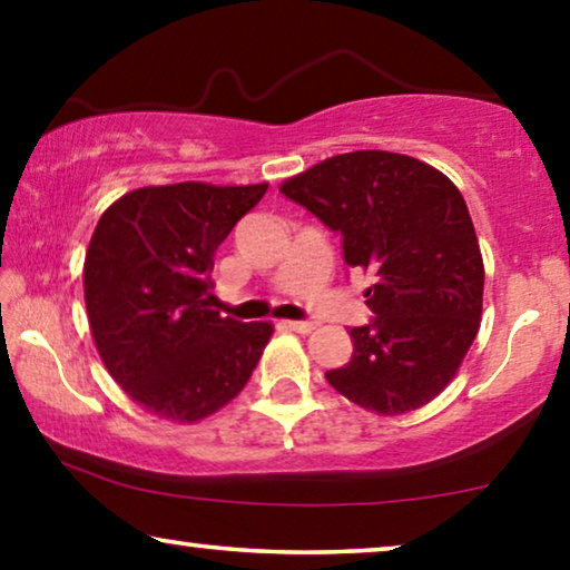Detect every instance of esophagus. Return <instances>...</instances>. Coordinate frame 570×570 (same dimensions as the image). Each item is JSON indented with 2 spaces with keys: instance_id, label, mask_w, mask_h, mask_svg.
<instances>
[{
  "instance_id": "1",
  "label": "esophagus",
  "mask_w": 570,
  "mask_h": 570,
  "mask_svg": "<svg viewBox=\"0 0 570 570\" xmlns=\"http://www.w3.org/2000/svg\"><path fill=\"white\" fill-rule=\"evenodd\" d=\"M283 326H285V330L298 332V334H308V332L316 330L314 322H283Z\"/></svg>"
}]
</instances>
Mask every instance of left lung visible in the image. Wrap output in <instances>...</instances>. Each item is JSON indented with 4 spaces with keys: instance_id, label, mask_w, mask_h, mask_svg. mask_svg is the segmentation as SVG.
I'll list each match as a JSON object with an SVG mask.
<instances>
[{
    "instance_id": "obj_1",
    "label": "left lung",
    "mask_w": 570,
    "mask_h": 570,
    "mask_svg": "<svg viewBox=\"0 0 570 570\" xmlns=\"http://www.w3.org/2000/svg\"><path fill=\"white\" fill-rule=\"evenodd\" d=\"M279 191L342 233L350 267L371 272L376 322L353 326V357L326 381L357 407L392 417L433 402L456 376L482 318L478 233L449 176L410 155L326 158Z\"/></svg>"
}]
</instances>
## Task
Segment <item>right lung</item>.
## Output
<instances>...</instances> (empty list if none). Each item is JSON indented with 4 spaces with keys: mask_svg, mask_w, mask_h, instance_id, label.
Here are the masks:
<instances>
[{
    "mask_svg": "<svg viewBox=\"0 0 570 570\" xmlns=\"http://www.w3.org/2000/svg\"><path fill=\"white\" fill-rule=\"evenodd\" d=\"M269 184L131 189L100 215L85 254V308L106 371L131 402L194 425L236 400L275 326L209 308L215 248Z\"/></svg>",
    "mask_w": 570,
    "mask_h": 570,
    "instance_id": "obj_1",
    "label": "right lung"
}]
</instances>
